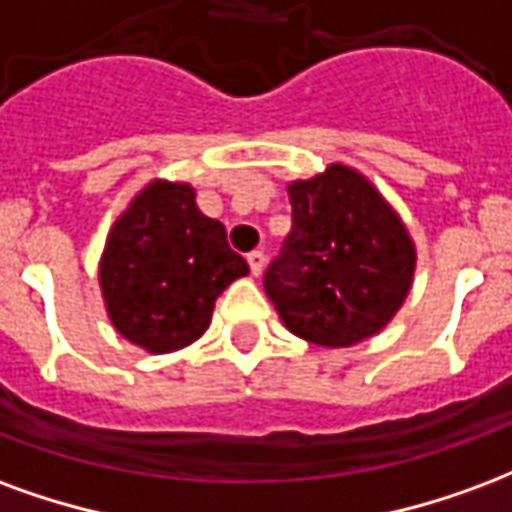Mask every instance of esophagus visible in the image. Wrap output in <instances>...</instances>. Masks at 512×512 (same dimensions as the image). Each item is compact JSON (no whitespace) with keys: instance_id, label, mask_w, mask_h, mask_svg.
<instances>
[{"instance_id":"1","label":"esophagus","mask_w":512,"mask_h":512,"mask_svg":"<svg viewBox=\"0 0 512 512\" xmlns=\"http://www.w3.org/2000/svg\"><path fill=\"white\" fill-rule=\"evenodd\" d=\"M248 264H251V275H256V278H259L261 272H264V253L261 251L248 253Z\"/></svg>"}]
</instances>
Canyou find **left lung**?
Returning a JSON list of instances; mask_svg holds the SVG:
<instances>
[{
  "label": "left lung",
  "mask_w": 512,
  "mask_h": 512,
  "mask_svg": "<svg viewBox=\"0 0 512 512\" xmlns=\"http://www.w3.org/2000/svg\"><path fill=\"white\" fill-rule=\"evenodd\" d=\"M286 190L292 234L264 275L283 327L324 349L379 335L412 292L417 267L401 215L363 171L338 160Z\"/></svg>",
  "instance_id": "1"
}]
</instances>
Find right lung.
I'll list each match as a JSON object with an SVG mask.
<instances>
[{"mask_svg":"<svg viewBox=\"0 0 512 512\" xmlns=\"http://www.w3.org/2000/svg\"><path fill=\"white\" fill-rule=\"evenodd\" d=\"M248 272L223 223L199 210L193 185L163 177L149 179L119 212L98 261L108 322L149 354L199 341L220 292Z\"/></svg>","mask_w":512,"mask_h":512,"instance_id":"add662e5","label":"right lung"}]
</instances>
